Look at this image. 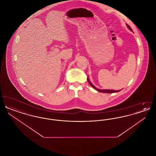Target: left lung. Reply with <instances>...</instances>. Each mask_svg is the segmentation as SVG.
Segmentation results:
<instances>
[{"instance_id":"obj_1","label":"left lung","mask_w":156,"mask_h":156,"mask_svg":"<svg viewBox=\"0 0 156 156\" xmlns=\"http://www.w3.org/2000/svg\"><path fill=\"white\" fill-rule=\"evenodd\" d=\"M127 27H128V29H129L130 30H131L132 31H133V30L132 29H131V27L128 25V24H127ZM87 79H88V81L89 82V84H90V85L93 88H94L95 89H96L98 91H99V92H103V93H115V92H119L120 90H110V89H98L94 85H93L92 84V83L90 82V81L89 80V79H88V78H87Z\"/></svg>"}]
</instances>
